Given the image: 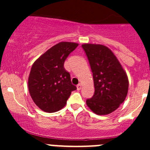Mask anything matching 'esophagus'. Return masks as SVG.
I'll return each instance as SVG.
<instances>
[{
    "label": "esophagus",
    "mask_w": 150,
    "mask_h": 150,
    "mask_svg": "<svg viewBox=\"0 0 150 150\" xmlns=\"http://www.w3.org/2000/svg\"><path fill=\"white\" fill-rule=\"evenodd\" d=\"M81 88H82V85H81V83H79L78 85H77V89H78V91L81 90Z\"/></svg>",
    "instance_id": "1"
}]
</instances>
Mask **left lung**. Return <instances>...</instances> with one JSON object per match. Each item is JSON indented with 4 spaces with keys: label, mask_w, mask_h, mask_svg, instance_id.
<instances>
[{
    "label": "left lung",
    "mask_w": 150,
    "mask_h": 150,
    "mask_svg": "<svg viewBox=\"0 0 150 150\" xmlns=\"http://www.w3.org/2000/svg\"><path fill=\"white\" fill-rule=\"evenodd\" d=\"M93 72L95 92L86 104L96 115H108L117 110L128 94V79L120 62L108 47L82 45Z\"/></svg>",
    "instance_id": "obj_1"
}]
</instances>
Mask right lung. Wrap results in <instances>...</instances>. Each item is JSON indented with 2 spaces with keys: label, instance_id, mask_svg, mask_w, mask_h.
I'll return each instance as SVG.
<instances>
[{
  "label": "right lung",
  "instance_id": "right-lung-1",
  "mask_svg": "<svg viewBox=\"0 0 150 150\" xmlns=\"http://www.w3.org/2000/svg\"><path fill=\"white\" fill-rule=\"evenodd\" d=\"M78 43L60 42L47 50L34 63L28 78V88L35 104L43 111L55 112L67 104L76 90L64 67L67 57Z\"/></svg>",
  "mask_w": 150,
  "mask_h": 150
}]
</instances>
